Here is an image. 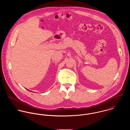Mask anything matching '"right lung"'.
I'll list each match as a JSON object with an SVG mask.
<instances>
[{"label":"right lung","instance_id":"add662e5","mask_svg":"<svg viewBox=\"0 0 130 130\" xmlns=\"http://www.w3.org/2000/svg\"><path fill=\"white\" fill-rule=\"evenodd\" d=\"M28 91H29V90H28ZM30 92H31V91H30Z\"/></svg>","mask_w":130,"mask_h":130}]
</instances>
